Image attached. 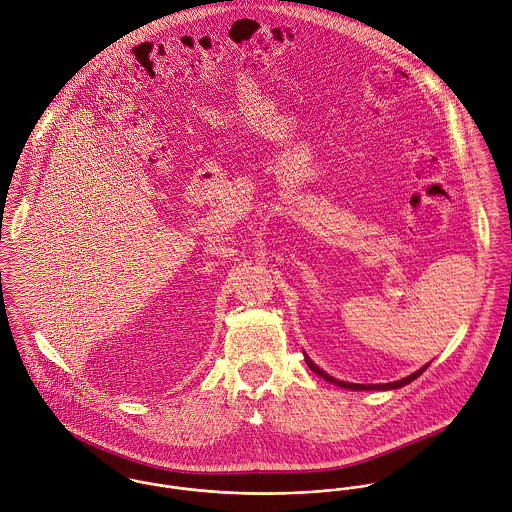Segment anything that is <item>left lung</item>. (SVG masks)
<instances>
[{
	"label": "left lung",
	"mask_w": 512,
	"mask_h": 512,
	"mask_svg": "<svg viewBox=\"0 0 512 512\" xmlns=\"http://www.w3.org/2000/svg\"><path fill=\"white\" fill-rule=\"evenodd\" d=\"M305 363L307 366L315 372V374H319L321 378H325L327 382H333V384H337V386H341V388H351V390H394V388H402V386H406V384H410L412 380H416L428 365L422 366L420 370H416L414 374H410V376H406V378H402V380H396V382H388V384H353V382H343V380H335L333 376H329L325 370H321L319 366L313 365V361L309 359V357H305Z\"/></svg>",
	"instance_id": "8db88e82"
}]
</instances>
